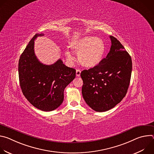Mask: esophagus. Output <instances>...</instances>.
Instances as JSON below:
<instances>
[{
  "instance_id": "obj_1",
  "label": "esophagus",
  "mask_w": 154,
  "mask_h": 154,
  "mask_svg": "<svg viewBox=\"0 0 154 154\" xmlns=\"http://www.w3.org/2000/svg\"><path fill=\"white\" fill-rule=\"evenodd\" d=\"M81 74V71L80 69H77L76 70V76L79 77Z\"/></svg>"
}]
</instances>
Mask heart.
Here are the masks:
<instances>
[{
    "label": "heart",
    "mask_w": 154,
    "mask_h": 154,
    "mask_svg": "<svg viewBox=\"0 0 154 154\" xmlns=\"http://www.w3.org/2000/svg\"><path fill=\"white\" fill-rule=\"evenodd\" d=\"M71 48L77 54V59L83 66L92 68L99 65L103 59L105 45L100 38L85 36L72 42ZM65 55L69 61H72L74 57L69 51H66Z\"/></svg>",
    "instance_id": "heart-1"
}]
</instances>
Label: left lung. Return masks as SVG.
Wrapping results in <instances>:
<instances>
[{
	"mask_svg": "<svg viewBox=\"0 0 154 154\" xmlns=\"http://www.w3.org/2000/svg\"><path fill=\"white\" fill-rule=\"evenodd\" d=\"M110 50L96 67L80 74L83 85V97L93 109L98 112L109 110L126 95L131 78L132 62L128 53L114 36H109Z\"/></svg>",
	"mask_w": 154,
	"mask_h": 154,
	"instance_id": "1",
	"label": "left lung"
}]
</instances>
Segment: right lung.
I'll use <instances>...</instances> for the list:
<instances>
[{"mask_svg": "<svg viewBox=\"0 0 154 154\" xmlns=\"http://www.w3.org/2000/svg\"><path fill=\"white\" fill-rule=\"evenodd\" d=\"M43 33L36 34L21 54L18 64L20 88L29 102L42 111L57 108L64 99V90L75 77V69L69 68L59 59L46 65L36 58L34 41Z\"/></svg>", "mask_w": 154, "mask_h": 154, "instance_id": "obj_1", "label": "right lung"}]
</instances>
